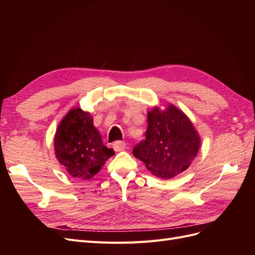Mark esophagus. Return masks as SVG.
I'll return each instance as SVG.
<instances>
[{
    "label": "esophagus",
    "mask_w": 255,
    "mask_h": 255,
    "mask_svg": "<svg viewBox=\"0 0 255 255\" xmlns=\"http://www.w3.org/2000/svg\"><path fill=\"white\" fill-rule=\"evenodd\" d=\"M126 142L125 141H116L113 143V148L116 152H120L126 149Z\"/></svg>",
    "instance_id": "1"
}]
</instances>
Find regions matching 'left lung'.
Returning a JSON list of instances; mask_svg holds the SVG:
<instances>
[{"mask_svg": "<svg viewBox=\"0 0 255 255\" xmlns=\"http://www.w3.org/2000/svg\"><path fill=\"white\" fill-rule=\"evenodd\" d=\"M201 138L190 119L173 104L148 112L145 139L133 149V155L159 179L182 173L197 156Z\"/></svg>", "mask_w": 255, "mask_h": 255, "instance_id": "left-lung-1", "label": "left lung"}]
</instances>
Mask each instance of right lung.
Here are the masks:
<instances>
[{
	"instance_id": "add662e5",
	"label": "right lung",
	"mask_w": 255,
	"mask_h": 255,
	"mask_svg": "<svg viewBox=\"0 0 255 255\" xmlns=\"http://www.w3.org/2000/svg\"><path fill=\"white\" fill-rule=\"evenodd\" d=\"M54 151L67 172L81 180H90L115 154L104 145L88 112L73 107L60 120L54 137Z\"/></svg>"
}]
</instances>
